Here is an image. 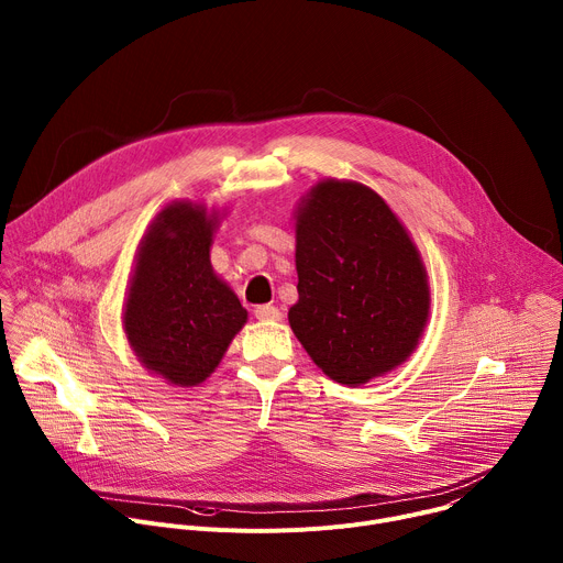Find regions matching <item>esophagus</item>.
<instances>
[{
  "label": "esophagus",
  "instance_id": "1",
  "mask_svg": "<svg viewBox=\"0 0 563 563\" xmlns=\"http://www.w3.org/2000/svg\"><path fill=\"white\" fill-rule=\"evenodd\" d=\"M254 313H256L258 320H280V318H283V313L278 311V307H272V305H258V307L254 309Z\"/></svg>",
  "mask_w": 563,
  "mask_h": 563
}]
</instances>
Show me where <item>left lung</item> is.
Returning <instances> with one entry per match:
<instances>
[{
  "instance_id": "8db88e82",
  "label": "left lung",
  "mask_w": 563,
  "mask_h": 563,
  "mask_svg": "<svg viewBox=\"0 0 563 563\" xmlns=\"http://www.w3.org/2000/svg\"><path fill=\"white\" fill-rule=\"evenodd\" d=\"M298 300L289 325L332 380L404 365L430 320V283L406 224L369 187L318 180L294 211Z\"/></svg>"
}]
</instances>
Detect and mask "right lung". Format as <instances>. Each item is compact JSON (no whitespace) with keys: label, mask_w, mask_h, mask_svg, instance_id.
I'll return each instance as SVG.
<instances>
[{"label":"right lung","mask_w":563,"mask_h":563,"mask_svg":"<svg viewBox=\"0 0 563 563\" xmlns=\"http://www.w3.org/2000/svg\"><path fill=\"white\" fill-rule=\"evenodd\" d=\"M224 209L174 200L142 235L122 307L140 365L174 387H196L220 365L247 309L211 267Z\"/></svg>","instance_id":"right-lung-1"}]
</instances>
